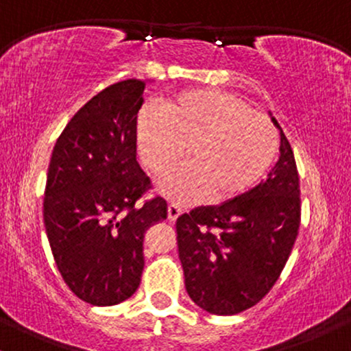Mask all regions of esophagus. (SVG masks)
Wrapping results in <instances>:
<instances>
[{"label":"esophagus","mask_w":351,"mask_h":351,"mask_svg":"<svg viewBox=\"0 0 351 351\" xmlns=\"http://www.w3.org/2000/svg\"><path fill=\"white\" fill-rule=\"evenodd\" d=\"M181 214H183V209H181V206H178V204L168 206V219H170L171 222H175L176 219L181 216Z\"/></svg>","instance_id":"1"}]
</instances>
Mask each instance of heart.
<instances>
[{"instance_id":"b5f03b06","label":"heart","mask_w":351,"mask_h":351,"mask_svg":"<svg viewBox=\"0 0 351 351\" xmlns=\"http://www.w3.org/2000/svg\"><path fill=\"white\" fill-rule=\"evenodd\" d=\"M138 152L147 168L163 175L186 155L184 165L160 181L165 196L193 202L208 196L216 204L237 199L265 178L280 152V134L269 117L247 101L219 90L181 93L162 114L141 112Z\"/></svg>"}]
</instances>
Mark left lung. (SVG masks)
Masks as SVG:
<instances>
[{
	"instance_id": "1",
	"label": "left lung",
	"mask_w": 351,
	"mask_h": 351,
	"mask_svg": "<svg viewBox=\"0 0 351 351\" xmlns=\"http://www.w3.org/2000/svg\"><path fill=\"white\" fill-rule=\"evenodd\" d=\"M280 129V160L268 178L237 199L196 208L176 221L189 298L216 315L260 302L285 268L299 226L301 189L293 149Z\"/></svg>"
}]
</instances>
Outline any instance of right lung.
<instances>
[{"instance_id":"right-lung-1","label":"right lung","mask_w":351,"mask_h":351,"mask_svg":"<svg viewBox=\"0 0 351 351\" xmlns=\"http://www.w3.org/2000/svg\"><path fill=\"white\" fill-rule=\"evenodd\" d=\"M145 82L104 88L55 143L44 223L63 281L82 301L114 306L141 285L143 235L167 219V201H141L152 181L137 162V114Z\"/></svg>"}]
</instances>
